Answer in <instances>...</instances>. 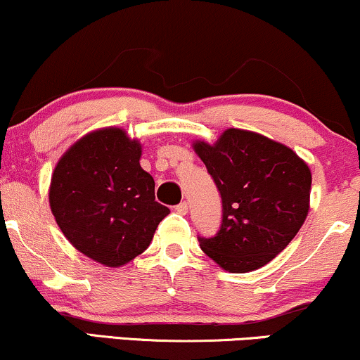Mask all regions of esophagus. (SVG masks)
Instances as JSON below:
<instances>
[{
    "mask_svg": "<svg viewBox=\"0 0 360 360\" xmlns=\"http://www.w3.org/2000/svg\"><path fill=\"white\" fill-rule=\"evenodd\" d=\"M176 213L177 214H186V213H188V202H186V201L179 202V205L176 206Z\"/></svg>",
    "mask_w": 360,
    "mask_h": 360,
    "instance_id": "34e87169",
    "label": "esophagus"
}]
</instances>
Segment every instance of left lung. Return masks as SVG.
<instances>
[{"label":"left lung","instance_id":"1","mask_svg":"<svg viewBox=\"0 0 360 360\" xmlns=\"http://www.w3.org/2000/svg\"><path fill=\"white\" fill-rule=\"evenodd\" d=\"M194 150L223 202L221 226L199 236L201 250L231 274L266 265L309 214V166L290 147L241 129H228L214 144L194 142Z\"/></svg>","mask_w":360,"mask_h":360}]
</instances>
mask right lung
I'll list each match as a JSON object with an SVG mask.
<instances>
[{
    "mask_svg": "<svg viewBox=\"0 0 360 360\" xmlns=\"http://www.w3.org/2000/svg\"><path fill=\"white\" fill-rule=\"evenodd\" d=\"M141 154L139 141L122 129H101L77 141L51 176L56 224L77 250L105 266H122L141 255L169 214L155 201Z\"/></svg>",
    "mask_w": 360,
    "mask_h": 360,
    "instance_id": "right-lung-1",
    "label": "right lung"
}]
</instances>
